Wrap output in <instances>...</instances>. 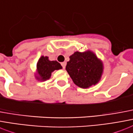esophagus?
I'll use <instances>...</instances> for the list:
<instances>
[{
    "label": "esophagus",
    "mask_w": 133,
    "mask_h": 133,
    "mask_svg": "<svg viewBox=\"0 0 133 133\" xmlns=\"http://www.w3.org/2000/svg\"><path fill=\"white\" fill-rule=\"evenodd\" d=\"M61 64V65H62V67H63V69L65 68V65H66V63H65V62H62Z\"/></svg>",
    "instance_id": "34e87169"
}]
</instances>
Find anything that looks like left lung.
Returning <instances> with one entry per match:
<instances>
[{"label":"left lung","instance_id":"obj_1","mask_svg":"<svg viewBox=\"0 0 133 133\" xmlns=\"http://www.w3.org/2000/svg\"><path fill=\"white\" fill-rule=\"evenodd\" d=\"M65 70L75 85L86 89L99 82L103 72V63L93 52H75L70 57Z\"/></svg>","mask_w":133,"mask_h":133}]
</instances>
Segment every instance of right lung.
Instances as JSON below:
<instances>
[{
    "mask_svg": "<svg viewBox=\"0 0 133 133\" xmlns=\"http://www.w3.org/2000/svg\"><path fill=\"white\" fill-rule=\"evenodd\" d=\"M62 68L61 64L57 61H50L48 57L42 56L37 63L36 78L39 81H44L49 79L51 73L56 70Z\"/></svg>",
    "mask_w": 133,
    "mask_h": 133,
    "instance_id": "add662e5",
    "label": "right lung"
}]
</instances>
